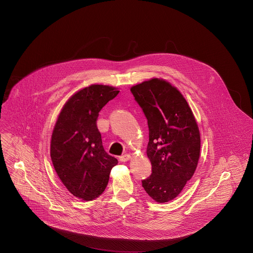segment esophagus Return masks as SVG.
Listing matches in <instances>:
<instances>
[{"label": "esophagus", "instance_id": "esophagus-1", "mask_svg": "<svg viewBox=\"0 0 253 253\" xmlns=\"http://www.w3.org/2000/svg\"><path fill=\"white\" fill-rule=\"evenodd\" d=\"M130 158H131V156H130L129 154H124V155H122V156L119 157V160H120L121 162H126V161L130 160Z\"/></svg>", "mask_w": 253, "mask_h": 253}]
</instances>
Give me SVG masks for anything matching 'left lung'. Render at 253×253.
<instances>
[{
    "label": "left lung",
    "mask_w": 253,
    "mask_h": 253,
    "mask_svg": "<svg viewBox=\"0 0 253 253\" xmlns=\"http://www.w3.org/2000/svg\"><path fill=\"white\" fill-rule=\"evenodd\" d=\"M148 122L147 156L152 173L142 180L158 203L177 197L192 178L200 156V134L192 110L177 88L153 78L131 87Z\"/></svg>",
    "instance_id": "1"
}]
</instances>
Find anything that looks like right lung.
I'll return each mask as SVG.
<instances>
[{"label": "right lung", "mask_w": 253, "mask_h": 253, "mask_svg": "<svg viewBox=\"0 0 253 253\" xmlns=\"http://www.w3.org/2000/svg\"><path fill=\"white\" fill-rule=\"evenodd\" d=\"M117 88L90 85L64 105L51 138V159L62 183L74 196L90 201L105 190L118 160L102 145L97 119L102 108L118 95Z\"/></svg>", "instance_id": "add662e5"}]
</instances>
